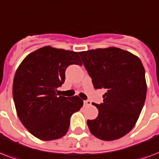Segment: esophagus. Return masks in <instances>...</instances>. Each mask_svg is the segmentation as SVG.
I'll list each match as a JSON object with an SVG mask.
<instances>
[{"instance_id": "esophagus-1", "label": "esophagus", "mask_w": 159, "mask_h": 159, "mask_svg": "<svg viewBox=\"0 0 159 159\" xmlns=\"http://www.w3.org/2000/svg\"><path fill=\"white\" fill-rule=\"evenodd\" d=\"M83 103H84V106H90V105L92 104L91 101H84Z\"/></svg>"}]
</instances>
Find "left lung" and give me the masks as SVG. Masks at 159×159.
I'll return each instance as SVG.
<instances>
[{"label":"left lung","mask_w":159,"mask_h":159,"mask_svg":"<svg viewBox=\"0 0 159 159\" xmlns=\"http://www.w3.org/2000/svg\"><path fill=\"white\" fill-rule=\"evenodd\" d=\"M95 89H106L99 114L87 120L91 133L105 141L116 140L133 129L145 102V71L137 56L110 47L79 52Z\"/></svg>","instance_id":"obj_1"}]
</instances>
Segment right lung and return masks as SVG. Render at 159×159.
Listing matches in <instances>:
<instances>
[{"label":"right lung","mask_w":159,"mask_h":159,"mask_svg":"<svg viewBox=\"0 0 159 159\" xmlns=\"http://www.w3.org/2000/svg\"><path fill=\"white\" fill-rule=\"evenodd\" d=\"M82 65L77 52L45 46L30 53L16 70L13 99L21 123L41 140L62 138L70 118L83 106L77 96H57L69 65Z\"/></svg>","instance_id":"add662e5"}]
</instances>
